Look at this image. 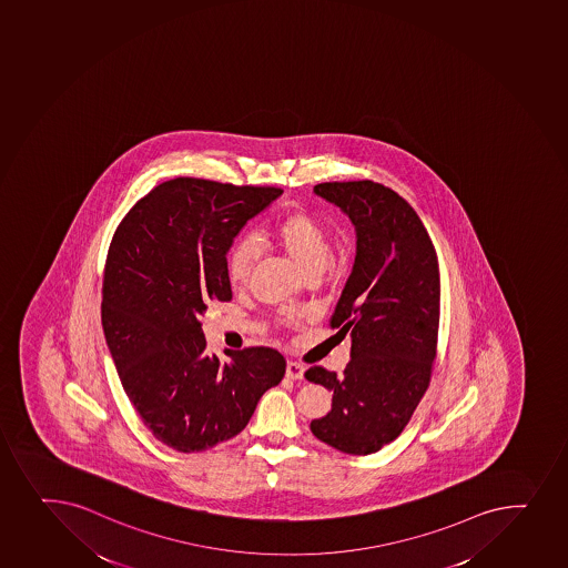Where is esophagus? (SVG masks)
<instances>
[{"instance_id":"obj_1","label":"esophagus","mask_w":568,"mask_h":568,"mask_svg":"<svg viewBox=\"0 0 568 568\" xmlns=\"http://www.w3.org/2000/svg\"><path fill=\"white\" fill-rule=\"evenodd\" d=\"M286 377H290V379H303L305 377V366L298 365L295 361H287Z\"/></svg>"}]
</instances>
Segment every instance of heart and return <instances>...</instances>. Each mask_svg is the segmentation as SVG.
Wrapping results in <instances>:
<instances>
[{"label":"heart","instance_id":"b5f03b06","mask_svg":"<svg viewBox=\"0 0 568 568\" xmlns=\"http://www.w3.org/2000/svg\"><path fill=\"white\" fill-rule=\"evenodd\" d=\"M271 237L305 278L320 276L327 267L331 240L316 216L303 211L282 216L273 227ZM256 263V243L252 240L235 241L227 252L226 273L230 284L233 287H245L251 282Z\"/></svg>","mask_w":568,"mask_h":568}]
</instances>
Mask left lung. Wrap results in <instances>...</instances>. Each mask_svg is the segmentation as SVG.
<instances>
[{"label": "left lung", "mask_w": 568, "mask_h": 568, "mask_svg": "<svg viewBox=\"0 0 568 568\" xmlns=\"http://www.w3.org/2000/svg\"><path fill=\"white\" fill-rule=\"evenodd\" d=\"M314 192L346 213L357 254L331 327L352 338L344 374L323 366L308 382L333 393L314 418L320 442L346 454L377 453L395 442L430 385L439 328V265L430 235L412 205L374 181L320 183Z\"/></svg>", "instance_id": "1"}]
</instances>
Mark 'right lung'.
<instances>
[{
	"label": "right lung",
	"mask_w": 568,
	"mask_h": 568,
	"mask_svg": "<svg viewBox=\"0 0 568 568\" xmlns=\"http://www.w3.org/2000/svg\"><path fill=\"white\" fill-rule=\"evenodd\" d=\"M281 189L178 178L138 200L115 230L102 282V328L121 385L148 430L200 453L237 436L286 358L273 347H205L202 316L230 301L227 251Z\"/></svg>",
	"instance_id": "right-lung-1"
}]
</instances>
